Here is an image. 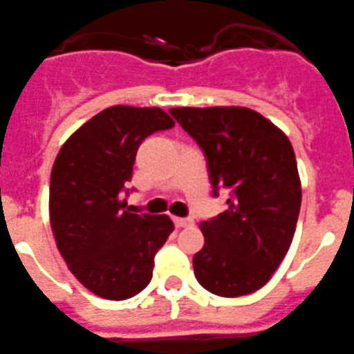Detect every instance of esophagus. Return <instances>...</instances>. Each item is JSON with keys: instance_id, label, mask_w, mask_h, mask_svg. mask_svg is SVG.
I'll return each instance as SVG.
<instances>
[{"instance_id": "34e87169", "label": "esophagus", "mask_w": 354, "mask_h": 354, "mask_svg": "<svg viewBox=\"0 0 354 354\" xmlns=\"http://www.w3.org/2000/svg\"><path fill=\"white\" fill-rule=\"evenodd\" d=\"M174 223L177 228H184V226L193 225V219L191 217H174Z\"/></svg>"}]
</instances>
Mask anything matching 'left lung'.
Masks as SVG:
<instances>
[{"label":"left lung","instance_id":"obj_1","mask_svg":"<svg viewBox=\"0 0 354 354\" xmlns=\"http://www.w3.org/2000/svg\"><path fill=\"white\" fill-rule=\"evenodd\" d=\"M200 145L214 196L228 189L226 210L203 221L205 244L194 275L219 297L254 293L270 281L297 228L302 189L290 140L261 113L244 106L170 109Z\"/></svg>","mask_w":354,"mask_h":354}]
</instances>
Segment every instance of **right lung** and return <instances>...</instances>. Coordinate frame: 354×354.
<instances>
[{
	"mask_svg": "<svg viewBox=\"0 0 354 354\" xmlns=\"http://www.w3.org/2000/svg\"><path fill=\"white\" fill-rule=\"evenodd\" d=\"M174 124L158 106H110L80 126L54 161L48 210L57 249L98 297L140 293L151 283L156 252L174 232L168 216L135 214L122 198L142 142Z\"/></svg>",
	"mask_w": 354,
	"mask_h": 354,
	"instance_id": "obj_1",
	"label": "right lung"
}]
</instances>
